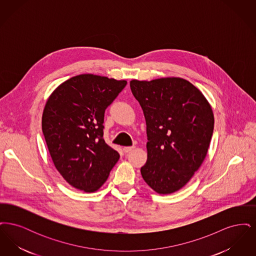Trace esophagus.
<instances>
[{
    "instance_id": "esophagus-1",
    "label": "esophagus",
    "mask_w": 256,
    "mask_h": 256,
    "mask_svg": "<svg viewBox=\"0 0 256 256\" xmlns=\"http://www.w3.org/2000/svg\"><path fill=\"white\" fill-rule=\"evenodd\" d=\"M134 148H135V146H124V154H128V152H130V150H134Z\"/></svg>"
}]
</instances>
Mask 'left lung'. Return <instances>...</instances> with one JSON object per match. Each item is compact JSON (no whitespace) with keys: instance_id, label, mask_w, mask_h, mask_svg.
<instances>
[{"instance_id":"8db88e82","label":"left lung","mask_w":256,"mask_h":256,"mask_svg":"<svg viewBox=\"0 0 256 256\" xmlns=\"http://www.w3.org/2000/svg\"><path fill=\"white\" fill-rule=\"evenodd\" d=\"M146 119V164L141 174L156 193L178 191L206 156L214 130L213 111L186 80L163 78L130 84Z\"/></svg>"}]
</instances>
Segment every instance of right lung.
Wrapping results in <instances>:
<instances>
[{
  "instance_id": "add662e5",
  "label": "right lung",
  "mask_w": 256,
  "mask_h": 256,
  "mask_svg": "<svg viewBox=\"0 0 256 256\" xmlns=\"http://www.w3.org/2000/svg\"><path fill=\"white\" fill-rule=\"evenodd\" d=\"M126 86V80L78 74L61 84L46 102L42 132L50 158L63 178L78 190L97 191L120 158L104 139V120Z\"/></svg>"
}]
</instances>
